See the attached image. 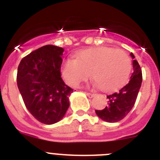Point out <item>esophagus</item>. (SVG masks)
Segmentation results:
<instances>
[{"mask_svg": "<svg viewBox=\"0 0 160 160\" xmlns=\"http://www.w3.org/2000/svg\"><path fill=\"white\" fill-rule=\"evenodd\" d=\"M86 94H87V95L88 96L89 98H93V97H94V96H95V94H92V93L87 92V93H86Z\"/></svg>", "mask_w": 160, "mask_h": 160, "instance_id": "34e87169", "label": "esophagus"}]
</instances>
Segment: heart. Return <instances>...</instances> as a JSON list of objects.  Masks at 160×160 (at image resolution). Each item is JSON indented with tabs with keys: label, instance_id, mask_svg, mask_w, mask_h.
<instances>
[{
	"label": "heart",
	"instance_id": "heart-1",
	"mask_svg": "<svg viewBox=\"0 0 160 160\" xmlns=\"http://www.w3.org/2000/svg\"><path fill=\"white\" fill-rule=\"evenodd\" d=\"M131 60L122 49L100 46L83 49L76 58H68L62 66V74L68 85L78 87L90 75L105 91L121 87L128 78Z\"/></svg>",
	"mask_w": 160,
	"mask_h": 160
}]
</instances>
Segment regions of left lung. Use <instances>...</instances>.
<instances>
[{"label": "left lung", "instance_id": "8db88e82", "mask_svg": "<svg viewBox=\"0 0 160 160\" xmlns=\"http://www.w3.org/2000/svg\"><path fill=\"white\" fill-rule=\"evenodd\" d=\"M132 58L135 55L131 53ZM134 72L129 81L117 92L107 96V106L102 110H95L97 115L101 119L108 122H116L122 120L131 111L142 84V70L136 60L133 61Z\"/></svg>", "mask_w": 160, "mask_h": 160}]
</instances>
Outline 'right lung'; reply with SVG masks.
Listing matches in <instances>:
<instances>
[{
	"label": "right lung",
	"mask_w": 160,
	"mask_h": 160,
	"mask_svg": "<svg viewBox=\"0 0 160 160\" xmlns=\"http://www.w3.org/2000/svg\"><path fill=\"white\" fill-rule=\"evenodd\" d=\"M62 47L47 45L22 59L18 69L17 82L28 111L44 124L60 121L70 106L73 89L61 77Z\"/></svg>",
	"instance_id": "right-lung-1"
}]
</instances>
